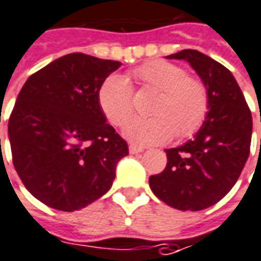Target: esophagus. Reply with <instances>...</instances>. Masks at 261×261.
I'll return each mask as SVG.
<instances>
[{
	"label": "esophagus",
	"instance_id": "obj_1",
	"mask_svg": "<svg viewBox=\"0 0 261 261\" xmlns=\"http://www.w3.org/2000/svg\"><path fill=\"white\" fill-rule=\"evenodd\" d=\"M128 151H130V154H140V152H143L144 149L141 147H138V145H130Z\"/></svg>",
	"mask_w": 261,
	"mask_h": 261
}]
</instances>
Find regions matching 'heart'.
Segmentation results:
<instances>
[{
	"label": "heart",
	"instance_id": "b5f03b06",
	"mask_svg": "<svg viewBox=\"0 0 261 261\" xmlns=\"http://www.w3.org/2000/svg\"><path fill=\"white\" fill-rule=\"evenodd\" d=\"M143 86L160 92L151 109V117H133L123 127V136L137 145L165 144L178 137H189L199 130L209 109V97L200 80L188 76L179 65L151 61L134 70ZM99 105L107 120L121 125L133 113V89L123 76H110L99 90Z\"/></svg>",
	"mask_w": 261,
	"mask_h": 261
}]
</instances>
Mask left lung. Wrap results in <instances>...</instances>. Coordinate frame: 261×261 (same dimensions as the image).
Segmentation results:
<instances>
[{"label": "left lung", "mask_w": 261, "mask_h": 261, "mask_svg": "<svg viewBox=\"0 0 261 261\" xmlns=\"http://www.w3.org/2000/svg\"><path fill=\"white\" fill-rule=\"evenodd\" d=\"M188 62L205 85L209 109L194 140L165 149L167 167L149 176L156 198L179 211H202L225 196L250 154L253 120L229 69L194 49L167 56Z\"/></svg>", "instance_id": "left-lung-1"}]
</instances>
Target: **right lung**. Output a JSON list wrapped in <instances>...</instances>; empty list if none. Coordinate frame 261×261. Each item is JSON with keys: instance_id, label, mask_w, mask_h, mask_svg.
<instances>
[{"instance_id": "1", "label": "right lung", "mask_w": 261, "mask_h": 261, "mask_svg": "<svg viewBox=\"0 0 261 261\" xmlns=\"http://www.w3.org/2000/svg\"><path fill=\"white\" fill-rule=\"evenodd\" d=\"M121 62L69 54L29 76L8 123L21 181L48 206L73 212L112 188L128 155L99 105V90Z\"/></svg>"}]
</instances>
